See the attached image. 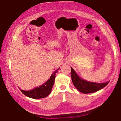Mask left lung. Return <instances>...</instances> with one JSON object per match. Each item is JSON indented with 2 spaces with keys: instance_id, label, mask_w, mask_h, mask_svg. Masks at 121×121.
Listing matches in <instances>:
<instances>
[{
  "instance_id": "left-lung-1",
  "label": "left lung",
  "mask_w": 121,
  "mask_h": 121,
  "mask_svg": "<svg viewBox=\"0 0 121 121\" xmlns=\"http://www.w3.org/2000/svg\"><path fill=\"white\" fill-rule=\"evenodd\" d=\"M71 78L76 88L83 94L92 93L98 91L107 86L109 82L97 83L84 80L79 78L72 68H71Z\"/></svg>"
}]
</instances>
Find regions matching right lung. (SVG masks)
<instances>
[{"label":"right lung","mask_w":121,"mask_h":121,"mask_svg":"<svg viewBox=\"0 0 121 121\" xmlns=\"http://www.w3.org/2000/svg\"><path fill=\"white\" fill-rule=\"evenodd\" d=\"M59 68L56 70L51 75L50 78L45 83L39 87H36L30 91L21 90V92L25 96L33 99H40L48 96L51 93V90L55 83L56 74Z\"/></svg>","instance_id":"right-lung-1"}]
</instances>
